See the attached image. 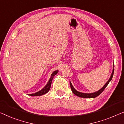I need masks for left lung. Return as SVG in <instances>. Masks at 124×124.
<instances>
[{"mask_svg": "<svg viewBox=\"0 0 124 124\" xmlns=\"http://www.w3.org/2000/svg\"><path fill=\"white\" fill-rule=\"evenodd\" d=\"M114 69H113L112 73V74H111V76L110 78H109V79L108 80V81L107 83H106V84L104 85V86H103L100 90H99L98 91H97L96 92H94V93H81V92H78L75 89V88L72 86V84H71V82H70L71 90H72V93H74V94H75L76 95H77V96L79 97H81V98H95V97H97V96H98V95L102 93L103 91V90H104V89L106 88V87L107 86L109 82L111 81V80H112L113 75H114Z\"/></svg>", "mask_w": 124, "mask_h": 124, "instance_id": "obj_1", "label": "left lung"}]
</instances>
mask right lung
I'll return each instance as SVG.
<instances>
[{"label":"right lung","instance_id":"right-lung-1","mask_svg":"<svg viewBox=\"0 0 124 124\" xmlns=\"http://www.w3.org/2000/svg\"><path fill=\"white\" fill-rule=\"evenodd\" d=\"M57 72H58V70L54 71L53 73H52L51 77H50L49 80V81L48 82V83H47V84L45 85V86L43 89H41V90H40V91H39V92H36V93H35L30 94H29V95H30V96H40V95H42L43 94H44L46 93L49 90L50 88V86H51L52 80H53L54 76L55 75L57 74Z\"/></svg>","mask_w":124,"mask_h":124}]
</instances>
